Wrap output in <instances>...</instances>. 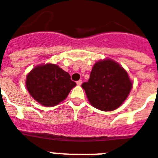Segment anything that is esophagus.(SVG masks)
<instances>
[{"label":"esophagus","instance_id":"obj_1","mask_svg":"<svg viewBox=\"0 0 158 158\" xmlns=\"http://www.w3.org/2000/svg\"><path fill=\"white\" fill-rule=\"evenodd\" d=\"M76 83H77V85L80 86L82 84V80H78V81L76 82Z\"/></svg>","mask_w":158,"mask_h":158}]
</instances>
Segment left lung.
Here are the masks:
<instances>
[{
    "label": "left lung",
    "mask_w": 158,
    "mask_h": 158,
    "mask_svg": "<svg viewBox=\"0 0 158 158\" xmlns=\"http://www.w3.org/2000/svg\"><path fill=\"white\" fill-rule=\"evenodd\" d=\"M127 73L119 64L107 59L97 61L88 82L82 84L92 106L102 111L116 110L131 89Z\"/></svg>",
    "instance_id": "1"
}]
</instances>
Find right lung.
Instances as JSON below:
<instances>
[{
    "mask_svg": "<svg viewBox=\"0 0 158 158\" xmlns=\"http://www.w3.org/2000/svg\"><path fill=\"white\" fill-rule=\"evenodd\" d=\"M75 85L69 73L54 64L37 66L28 74L26 81L31 96L48 107L64 101Z\"/></svg>",
    "mask_w": 158,
    "mask_h": 158,
    "instance_id": "add662e5",
    "label": "right lung"
}]
</instances>
